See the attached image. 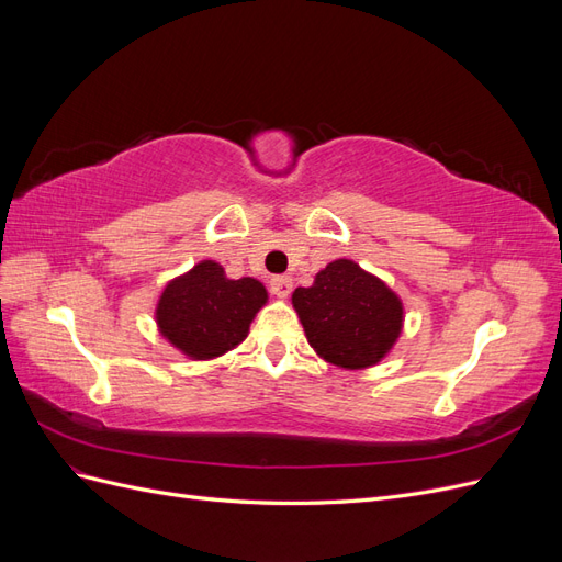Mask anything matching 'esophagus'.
Returning <instances> with one entry per match:
<instances>
[{"instance_id": "esophagus-1", "label": "esophagus", "mask_w": 562, "mask_h": 562, "mask_svg": "<svg viewBox=\"0 0 562 562\" xmlns=\"http://www.w3.org/2000/svg\"><path fill=\"white\" fill-rule=\"evenodd\" d=\"M293 291V279L291 277H274L271 279V293H274L277 297L285 300L288 295H291Z\"/></svg>"}]
</instances>
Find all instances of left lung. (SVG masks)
Listing matches in <instances>:
<instances>
[{
    "label": "left lung",
    "mask_w": 562,
    "mask_h": 562,
    "mask_svg": "<svg viewBox=\"0 0 562 562\" xmlns=\"http://www.w3.org/2000/svg\"><path fill=\"white\" fill-rule=\"evenodd\" d=\"M293 307L323 361L347 370L378 366L403 330V302L353 260L323 267L310 288H295Z\"/></svg>",
    "instance_id": "1"
}]
</instances>
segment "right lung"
Here are the masks:
<instances>
[{
  "label": "right lung",
  "instance_id": "right-lung-1",
  "mask_svg": "<svg viewBox=\"0 0 562 562\" xmlns=\"http://www.w3.org/2000/svg\"><path fill=\"white\" fill-rule=\"evenodd\" d=\"M267 297L258 279H227L223 265L201 260L166 283L155 310L157 328L187 359H217L244 342Z\"/></svg>",
  "mask_w": 562,
  "mask_h": 562
}]
</instances>
